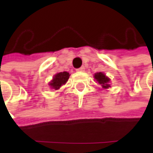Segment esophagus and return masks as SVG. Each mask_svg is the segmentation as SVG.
<instances>
[{"label":"esophagus","instance_id":"34e87169","mask_svg":"<svg viewBox=\"0 0 153 153\" xmlns=\"http://www.w3.org/2000/svg\"><path fill=\"white\" fill-rule=\"evenodd\" d=\"M76 71H85V67H84V66H82V67L78 68Z\"/></svg>","mask_w":153,"mask_h":153}]
</instances>
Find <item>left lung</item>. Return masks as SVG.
Here are the masks:
<instances>
[{
    "mask_svg": "<svg viewBox=\"0 0 153 153\" xmlns=\"http://www.w3.org/2000/svg\"><path fill=\"white\" fill-rule=\"evenodd\" d=\"M94 78L96 79V81L100 84H101L102 88H108L109 87H111L110 84H108L110 79L107 76H105V75L103 74L102 72H98V73L95 74Z\"/></svg>",
    "mask_w": 153,
    "mask_h": 153,
    "instance_id": "1",
    "label": "left lung"
}]
</instances>
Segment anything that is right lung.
Returning a JSON list of instances; mask_svg holds the SVG:
<instances>
[{
    "mask_svg": "<svg viewBox=\"0 0 153 153\" xmlns=\"http://www.w3.org/2000/svg\"><path fill=\"white\" fill-rule=\"evenodd\" d=\"M69 76H70V75L66 71L56 74L49 85L54 89H59L63 84H65L67 82L68 79H69Z\"/></svg>",
    "mask_w": 153,
    "mask_h": 153,
    "instance_id": "right-lung-1",
    "label": "right lung"
}]
</instances>
